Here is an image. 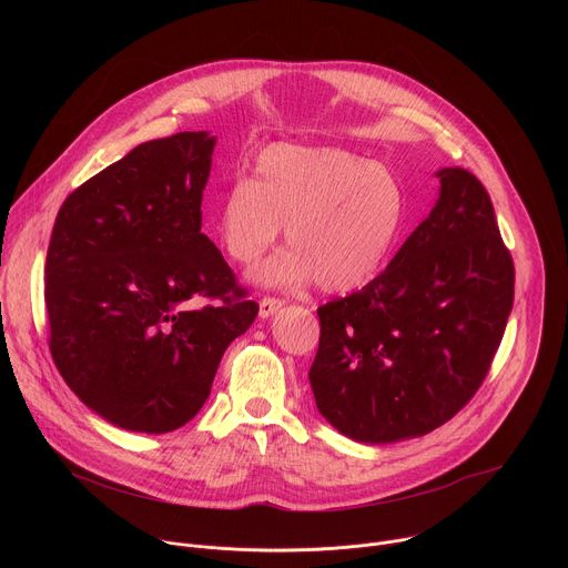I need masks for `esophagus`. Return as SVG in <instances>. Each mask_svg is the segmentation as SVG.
I'll list each match as a JSON object with an SVG mask.
<instances>
[{
    "mask_svg": "<svg viewBox=\"0 0 568 568\" xmlns=\"http://www.w3.org/2000/svg\"><path fill=\"white\" fill-rule=\"evenodd\" d=\"M281 307H283V301H281V298L265 296V298H261V310H258V314H261V318H270V316L276 314Z\"/></svg>",
    "mask_w": 568,
    "mask_h": 568,
    "instance_id": "1",
    "label": "esophagus"
}]
</instances>
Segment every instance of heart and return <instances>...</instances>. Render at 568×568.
<instances>
[{
    "instance_id": "heart-1",
    "label": "heart",
    "mask_w": 568,
    "mask_h": 568,
    "mask_svg": "<svg viewBox=\"0 0 568 568\" xmlns=\"http://www.w3.org/2000/svg\"><path fill=\"white\" fill-rule=\"evenodd\" d=\"M402 222L404 193L390 171L342 148L272 143L256 156L252 180L222 193L215 235L229 261L250 267L285 224L290 247L254 278L281 290L316 281L344 294L382 272Z\"/></svg>"
}]
</instances>
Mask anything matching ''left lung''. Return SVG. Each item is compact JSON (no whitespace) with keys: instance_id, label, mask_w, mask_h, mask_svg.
Masks as SVG:
<instances>
[{"instance_id":"obj_1","label":"left lung","mask_w":568,"mask_h":568,"mask_svg":"<svg viewBox=\"0 0 568 568\" xmlns=\"http://www.w3.org/2000/svg\"><path fill=\"white\" fill-rule=\"evenodd\" d=\"M436 178V206L388 267L316 310V409L359 443L452 420L488 375L513 310L515 265L488 191L463 169Z\"/></svg>"}]
</instances>
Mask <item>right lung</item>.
<instances>
[{"instance_id":"add662e5","label":"right lung","mask_w":568,"mask_h":568,"mask_svg":"<svg viewBox=\"0 0 568 568\" xmlns=\"http://www.w3.org/2000/svg\"><path fill=\"white\" fill-rule=\"evenodd\" d=\"M215 136L130 150L60 206L44 267L49 351L114 427L166 434L202 409L226 346L258 303L202 233ZM197 300H215L200 308Z\"/></svg>"}]
</instances>
